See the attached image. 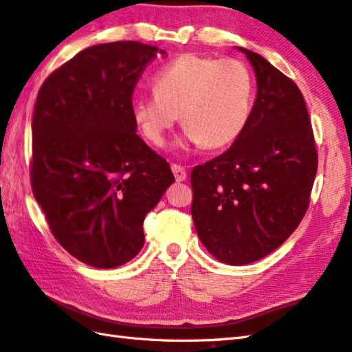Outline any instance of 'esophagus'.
<instances>
[{"mask_svg": "<svg viewBox=\"0 0 352 352\" xmlns=\"http://www.w3.org/2000/svg\"><path fill=\"white\" fill-rule=\"evenodd\" d=\"M171 171H173V175H175L177 182H182V181L187 179V171H186V168H184V166L177 165V164H173Z\"/></svg>", "mask_w": 352, "mask_h": 352, "instance_id": "obj_1", "label": "esophagus"}]
</instances>
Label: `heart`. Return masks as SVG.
<instances>
[{
	"instance_id": "b5f03b06",
	"label": "heart",
	"mask_w": 352,
	"mask_h": 352,
	"mask_svg": "<svg viewBox=\"0 0 352 352\" xmlns=\"http://www.w3.org/2000/svg\"><path fill=\"white\" fill-rule=\"evenodd\" d=\"M153 97L133 103V120L153 145H164L181 116L186 139L206 148L229 145L250 117L254 82L243 61L186 54L153 78Z\"/></svg>"
}]
</instances>
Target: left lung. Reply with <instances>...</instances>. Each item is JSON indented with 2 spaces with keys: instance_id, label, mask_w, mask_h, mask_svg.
<instances>
[{
  "instance_id": "1",
  "label": "left lung",
  "mask_w": 352,
  "mask_h": 352,
  "mask_svg": "<svg viewBox=\"0 0 352 352\" xmlns=\"http://www.w3.org/2000/svg\"><path fill=\"white\" fill-rule=\"evenodd\" d=\"M256 98L229 150L192 171V218L204 248L221 263L261 260L297 229L317 173L316 140L303 94L249 49Z\"/></svg>"
}]
</instances>
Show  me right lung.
Segmentation results:
<instances>
[{
    "instance_id": "1",
    "label": "right lung",
    "mask_w": 352,
    "mask_h": 352,
    "mask_svg": "<svg viewBox=\"0 0 352 352\" xmlns=\"http://www.w3.org/2000/svg\"><path fill=\"white\" fill-rule=\"evenodd\" d=\"M165 51L139 41L86 47L41 85L30 182L55 239L78 261L113 269L144 248V219L175 182L135 131L133 92Z\"/></svg>"
}]
</instances>
